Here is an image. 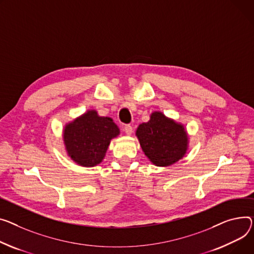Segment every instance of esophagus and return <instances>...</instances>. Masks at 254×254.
Wrapping results in <instances>:
<instances>
[{
	"instance_id": "1",
	"label": "esophagus",
	"mask_w": 254,
	"mask_h": 254,
	"mask_svg": "<svg viewBox=\"0 0 254 254\" xmlns=\"http://www.w3.org/2000/svg\"><path fill=\"white\" fill-rule=\"evenodd\" d=\"M124 130H125V132L127 134V136H130L131 132H132V127H131L130 125H126V126L124 127Z\"/></svg>"
}]
</instances>
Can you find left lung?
<instances>
[{"label":"left lung","mask_w":254,"mask_h":254,"mask_svg":"<svg viewBox=\"0 0 254 254\" xmlns=\"http://www.w3.org/2000/svg\"><path fill=\"white\" fill-rule=\"evenodd\" d=\"M136 136L144 154L156 166L177 163L189 148V134L185 126L161 111L152 112L149 122L138 127Z\"/></svg>","instance_id":"8db88e82"}]
</instances>
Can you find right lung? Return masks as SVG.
I'll use <instances>...</instances> for the list:
<instances>
[{
	"instance_id": "right-lung-1",
	"label": "right lung",
	"mask_w": 254,
	"mask_h": 254,
	"mask_svg": "<svg viewBox=\"0 0 254 254\" xmlns=\"http://www.w3.org/2000/svg\"><path fill=\"white\" fill-rule=\"evenodd\" d=\"M121 130L111 117L87 110L63 127V143L67 155L76 164L93 167L103 161L112 139Z\"/></svg>"
}]
</instances>
